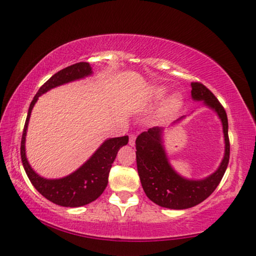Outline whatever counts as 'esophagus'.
<instances>
[{
    "label": "esophagus",
    "mask_w": 256,
    "mask_h": 256,
    "mask_svg": "<svg viewBox=\"0 0 256 256\" xmlns=\"http://www.w3.org/2000/svg\"><path fill=\"white\" fill-rule=\"evenodd\" d=\"M135 140H136V135H134V134L129 135V144H130L132 146H135Z\"/></svg>",
    "instance_id": "34e87169"
}]
</instances>
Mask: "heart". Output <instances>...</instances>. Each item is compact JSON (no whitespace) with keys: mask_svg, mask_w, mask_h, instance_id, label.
I'll return each mask as SVG.
<instances>
[{"mask_svg":"<svg viewBox=\"0 0 256 256\" xmlns=\"http://www.w3.org/2000/svg\"><path fill=\"white\" fill-rule=\"evenodd\" d=\"M165 92L166 91L164 88H162V86L156 88L154 90V97L156 99H162L165 96ZM181 105H182V100H181L180 96H178V94L172 96V97H170L168 100H166L164 108H162V114L166 116H173L174 113H176L178 110H180Z\"/></svg>","mask_w":256,"mask_h":256,"instance_id":"1","label":"heart"}]
</instances>
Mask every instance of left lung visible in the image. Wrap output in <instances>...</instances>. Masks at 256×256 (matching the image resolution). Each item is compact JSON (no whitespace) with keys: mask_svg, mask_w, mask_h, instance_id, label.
Wrapping results in <instances>:
<instances>
[{"mask_svg":"<svg viewBox=\"0 0 256 256\" xmlns=\"http://www.w3.org/2000/svg\"><path fill=\"white\" fill-rule=\"evenodd\" d=\"M192 97L203 100L214 110L223 124L225 154L214 173L203 180H188L171 168L162 144V128L154 127L136 138V162L140 184L148 198L156 204L168 209H188L204 201L220 184L230 159L228 116L224 107L208 88L200 82H192ZM182 119V118H181Z\"/></svg>","mask_w":256,"mask_h":256,"instance_id":"1","label":"left lung"}]
</instances>
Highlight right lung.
<instances>
[{"mask_svg":"<svg viewBox=\"0 0 256 256\" xmlns=\"http://www.w3.org/2000/svg\"><path fill=\"white\" fill-rule=\"evenodd\" d=\"M92 74L91 66L88 62H78L72 64L66 68L54 74L47 82L39 88L33 100L30 104L26 121L24 124L23 135L20 142V157L23 162L24 170L31 184L42 196H45L50 202L58 206H82L88 204L94 200H97L102 194L108 184V174L112 168V164L116 159L118 151L121 146L128 143V136L116 137L110 138L104 142L100 148L92 154V157L85 162L84 165L62 179H44L39 176L30 166L26 156H25V136L31 116L32 108L38 100L39 96L45 94L48 90L58 85L72 82V80L83 78Z\"/></svg>","mask_w":256,"mask_h":256,"instance_id":"obj_1","label":"right lung"}]
</instances>
